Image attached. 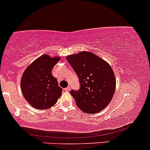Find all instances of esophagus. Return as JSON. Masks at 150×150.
<instances>
[{
  "label": "esophagus",
  "instance_id": "34e87169",
  "mask_svg": "<svg viewBox=\"0 0 150 150\" xmlns=\"http://www.w3.org/2000/svg\"><path fill=\"white\" fill-rule=\"evenodd\" d=\"M71 90V88H70V86H68V87H67L65 88V91H69Z\"/></svg>",
  "mask_w": 150,
  "mask_h": 150
}]
</instances>
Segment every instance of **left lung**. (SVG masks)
I'll list each match as a JSON object with an SVG mask.
<instances>
[{
	"label": "left lung",
	"instance_id": "obj_1",
	"mask_svg": "<svg viewBox=\"0 0 150 150\" xmlns=\"http://www.w3.org/2000/svg\"><path fill=\"white\" fill-rule=\"evenodd\" d=\"M67 62L79 79L81 87L71 94L83 112L95 114L109 104L116 88V79L111 66L88 51L68 56Z\"/></svg>",
	"mask_w": 150,
	"mask_h": 150
}]
</instances>
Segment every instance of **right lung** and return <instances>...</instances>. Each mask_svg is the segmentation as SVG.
<instances>
[{
  "label": "right lung",
  "mask_w": 150,
  "mask_h": 150,
  "mask_svg": "<svg viewBox=\"0 0 150 150\" xmlns=\"http://www.w3.org/2000/svg\"><path fill=\"white\" fill-rule=\"evenodd\" d=\"M59 56L44 54L27 67L21 80V87L25 99L37 109L53 107L61 96L62 88L51 74L53 67L59 62Z\"/></svg>",
  "instance_id": "add662e5"
}]
</instances>
